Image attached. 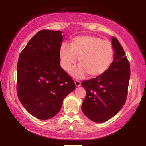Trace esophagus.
Wrapping results in <instances>:
<instances>
[{
  "instance_id": "esophagus-1",
  "label": "esophagus",
  "mask_w": 146,
  "mask_h": 146,
  "mask_svg": "<svg viewBox=\"0 0 146 146\" xmlns=\"http://www.w3.org/2000/svg\"><path fill=\"white\" fill-rule=\"evenodd\" d=\"M74 82H75V84H76V86L77 87H78V86H80L81 85L80 82L79 80H76L74 81Z\"/></svg>"
}]
</instances>
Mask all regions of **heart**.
I'll return each mask as SVG.
<instances>
[{"mask_svg": "<svg viewBox=\"0 0 146 146\" xmlns=\"http://www.w3.org/2000/svg\"><path fill=\"white\" fill-rule=\"evenodd\" d=\"M114 50L110 41L94 36H78L70 43H62L59 49L60 64L62 69L69 70L79 58L78 66L71 70L74 76L80 78L88 73L98 76L104 73L113 61Z\"/></svg>", "mask_w": 146, "mask_h": 146, "instance_id": "heart-1", "label": "heart"}]
</instances>
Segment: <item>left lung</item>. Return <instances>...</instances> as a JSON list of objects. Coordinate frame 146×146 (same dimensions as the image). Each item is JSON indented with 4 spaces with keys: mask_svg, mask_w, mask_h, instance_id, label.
Segmentation results:
<instances>
[{
    "mask_svg": "<svg viewBox=\"0 0 146 146\" xmlns=\"http://www.w3.org/2000/svg\"><path fill=\"white\" fill-rule=\"evenodd\" d=\"M112 45L114 59L109 68L96 78L82 82L86 90L82 110L87 117L98 123L117 114L127 99L130 66L122 46L113 36Z\"/></svg>",
    "mask_w": 146,
    "mask_h": 146,
    "instance_id": "left-lung-1",
    "label": "left lung"
}]
</instances>
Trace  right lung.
Segmentation results:
<instances>
[{
  "mask_svg": "<svg viewBox=\"0 0 146 146\" xmlns=\"http://www.w3.org/2000/svg\"><path fill=\"white\" fill-rule=\"evenodd\" d=\"M60 31L42 30L28 42L17 64V92L28 112L40 119L57 114L74 81L60 66Z\"/></svg>",
  "mask_w": 146,
  "mask_h": 146,
  "instance_id": "obj_1",
  "label": "right lung"
}]
</instances>
